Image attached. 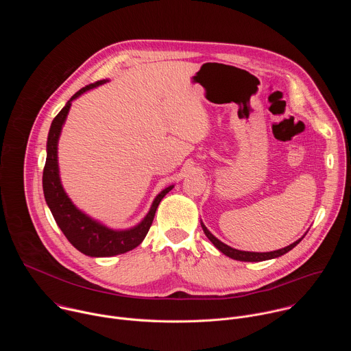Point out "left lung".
I'll use <instances>...</instances> for the list:
<instances>
[{
	"instance_id": "left-lung-1",
	"label": "left lung",
	"mask_w": 351,
	"mask_h": 351,
	"mask_svg": "<svg viewBox=\"0 0 351 351\" xmlns=\"http://www.w3.org/2000/svg\"><path fill=\"white\" fill-rule=\"evenodd\" d=\"M202 223V228H203V230H204V233H206V236L210 239V241L219 250L221 253H223L225 256H228L229 258H233V260H237V261H244V263H260V261H267V260H272V258H278V257H280V256H283V254H286L287 252H290L291 248H294L300 241H302V239L306 236H303V237H300L298 240H295L294 243H291V244H289L287 247H285V248H280V250H275V252H268V253H254V252H241V250H236V248H233V247H230V245H228V244H225V243H222L219 239H217L208 229H207V226L203 223V222H199Z\"/></svg>"
}]
</instances>
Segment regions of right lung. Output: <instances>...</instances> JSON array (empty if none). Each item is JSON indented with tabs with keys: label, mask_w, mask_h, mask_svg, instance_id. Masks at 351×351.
<instances>
[{
	"label": "right lung",
	"mask_w": 351,
	"mask_h": 351,
	"mask_svg": "<svg viewBox=\"0 0 351 351\" xmlns=\"http://www.w3.org/2000/svg\"><path fill=\"white\" fill-rule=\"evenodd\" d=\"M107 82L110 80H98L80 88L71 97L65 107L54 118L47 137V160L43 171V191L49 211H51L57 225L71 244L88 257H114L136 248L148 233L161 199L173 189V184H171L158 193L141 222L129 229H111L104 223L93 219L80 211L68 197L61 183L58 167V140L62 126L66 121L73 99Z\"/></svg>",
	"instance_id": "obj_1"
}]
</instances>
